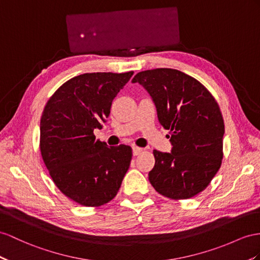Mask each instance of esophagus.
I'll list each match as a JSON object with an SVG mask.
<instances>
[{"instance_id": "esophagus-1", "label": "esophagus", "mask_w": 260, "mask_h": 260, "mask_svg": "<svg viewBox=\"0 0 260 260\" xmlns=\"http://www.w3.org/2000/svg\"><path fill=\"white\" fill-rule=\"evenodd\" d=\"M142 151H143V148L137 147V146H133V155H134V156L139 155Z\"/></svg>"}]
</instances>
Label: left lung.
Returning a JSON list of instances; mask_svg holds the SVG:
<instances>
[{"mask_svg": "<svg viewBox=\"0 0 260 260\" xmlns=\"http://www.w3.org/2000/svg\"><path fill=\"white\" fill-rule=\"evenodd\" d=\"M132 82L147 90L159 123L170 131L171 152L154 150L151 185L169 199L197 196L208 187L223 159L224 121L215 99L197 79L176 69L138 72Z\"/></svg>", "mask_w": 260, "mask_h": 260, "instance_id": "left-lung-1", "label": "left lung"}]
</instances>
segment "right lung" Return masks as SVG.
<instances>
[{"label":"right lung","mask_w":260,"mask_h":260,"mask_svg":"<svg viewBox=\"0 0 260 260\" xmlns=\"http://www.w3.org/2000/svg\"><path fill=\"white\" fill-rule=\"evenodd\" d=\"M125 73H83L64 82L46 104L41 118V152L57 188L83 206L110 202L132 160L129 146L95 139L112 102L129 81Z\"/></svg>","instance_id":"right-lung-1"}]
</instances>
